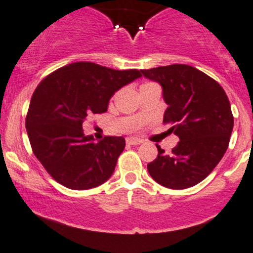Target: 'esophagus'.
I'll use <instances>...</instances> for the list:
<instances>
[{"label":"esophagus","instance_id":"esophagus-1","mask_svg":"<svg viewBox=\"0 0 253 253\" xmlns=\"http://www.w3.org/2000/svg\"><path fill=\"white\" fill-rule=\"evenodd\" d=\"M126 142H127V145H140V143H142L143 141L141 140V138H137V137H127Z\"/></svg>","mask_w":253,"mask_h":253}]
</instances>
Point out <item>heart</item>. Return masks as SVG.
Listing matches in <instances>:
<instances>
[{"label":"heart","mask_w":253,"mask_h":253,"mask_svg":"<svg viewBox=\"0 0 253 253\" xmlns=\"http://www.w3.org/2000/svg\"><path fill=\"white\" fill-rule=\"evenodd\" d=\"M147 84H152V82H146V84H141V87H142V86H147Z\"/></svg>","instance_id":"heart-1"}]
</instances>
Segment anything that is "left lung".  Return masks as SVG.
Returning a JSON list of instances; mask_svg holds the SVG:
<instances>
[{
  "mask_svg": "<svg viewBox=\"0 0 253 253\" xmlns=\"http://www.w3.org/2000/svg\"><path fill=\"white\" fill-rule=\"evenodd\" d=\"M159 82L169 105L164 124H171L180 141L171 153L159 145L147 165L151 177L172 190L192 187L205 180L225 155L233 128V115L225 89L206 73L188 65L141 70Z\"/></svg>",
  "mask_w": 253,
  "mask_h": 253,
  "instance_id": "left-lung-1",
  "label": "left lung"
}]
</instances>
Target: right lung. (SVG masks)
Wrapping results in <instances>:
<instances>
[{"instance_id": "add662e5", "label": "right lung", "mask_w": 253, "mask_h": 253, "mask_svg": "<svg viewBox=\"0 0 253 253\" xmlns=\"http://www.w3.org/2000/svg\"><path fill=\"white\" fill-rule=\"evenodd\" d=\"M138 77V70L75 62L40 82L31 97L26 128L35 156L53 180L71 190H88L110 178L126 141L105 136L96 143L84 136L82 125L88 115L105 113L111 96Z\"/></svg>"}]
</instances>
